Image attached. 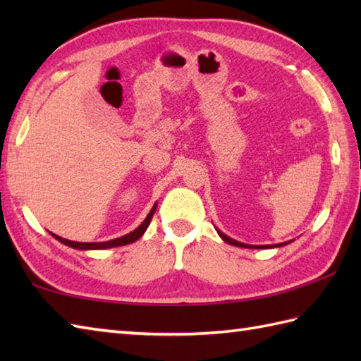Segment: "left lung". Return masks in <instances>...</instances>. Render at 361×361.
I'll list each match as a JSON object with an SVG mask.
<instances>
[{
    "label": "left lung",
    "instance_id": "obj_1",
    "mask_svg": "<svg viewBox=\"0 0 361 361\" xmlns=\"http://www.w3.org/2000/svg\"><path fill=\"white\" fill-rule=\"evenodd\" d=\"M216 231L219 233V235L224 239L226 243L229 245H234V247H240V248H278V247H283V245H287L290 242H283V243H276V245H248V243H242V242H237L234 239H231V237H228L226 234H224L220 231L219 228H216Z\"/></svg>",
    "mask_w": 361,
    "mask_h": 361
}]
</instances>
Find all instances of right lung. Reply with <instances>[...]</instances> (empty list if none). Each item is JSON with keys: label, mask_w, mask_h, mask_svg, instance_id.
<instances>
[{"label": "right lung", "mask_w": 361, "mask_h": 361, "mask_svg": "<svg viewBox=\"0 0 361 361\" xmlns=\"http://www.w3.org/2000/svg\"><path fill=\"white\" fill-rule=\"evenodd\" d=\"M157 204L158 203L153 204V208L147 214V217L144 219L142 224L137 226L135 231L128 233V234L122 235V237H118V239H113V240H106V242H74V240L63 239V237H60L57 234H52V233L51 234H52L54 239H57L59 242H62L63 245H66V247H71L74 250L87 251V250H105V248H113V247H122V245H128V243L136 242L145 233V229H147L149 225H150L153 214H155V211H157Z\"/></svg>", "instance_id": "1"}]
</instances>
